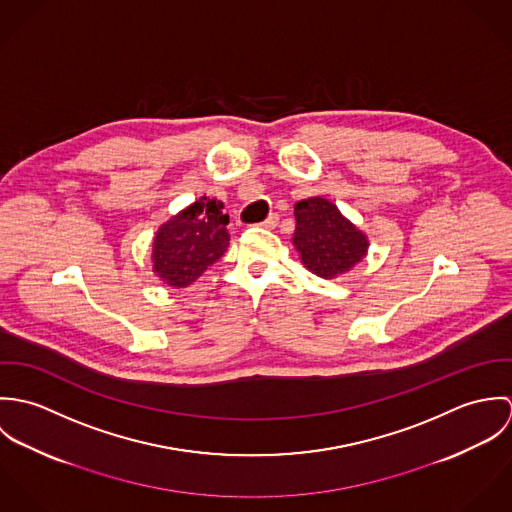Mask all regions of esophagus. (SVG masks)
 <instances>
[{"label":"esophagus","instance_id":"34e87169","mask_svg":"<svg viewBox=\"0 0 512 512\" xmlns=\"http://www.w3.org/2000/svg\"><path fill=\"white\" fill-rule=\"evenodd\" d=\"M278 220H280L278 215H270L264 222H260V226H262V228H276V226H278Z\"/></svg>","mask_w":512,"mask_h":512}]
</instances>
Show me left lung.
I'll list each match as a JSON object with an SVG mask.
<instances>
[{
    "instance_id": "8db88e82",
    "label": "left lung",
    "mask_w": 512,
    "mask_h": 512,
    "mask_svg": "<svg viewBox=\"0 0 512 512\" xmlns=\"http://www.w3.org/2000/svg\"><path fill=\"white\" fill-rule=\"evenodd\" d=\"M292 244L301 264L323 280L351 272L368 252V236L335 203L309 197L293 207Z\"/></svg>"
}]
</instances>
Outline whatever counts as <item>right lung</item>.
<instances>
[{
  "label": "right lung",
  "mask_w": 512,
  "mask_h": 512,
  "mask_svg": "<svg viewBox=\"0 0 512 512\" xmlns=\"http://www.w3.org/2000/svg\"><path fill=\"white\" fill-rule=\"evenodd\" d=\"M207 195L161 224L151 242L153 274L171 288H187L228 248V215Z\"/></svg>",
  "instance_id": "right-lung-1"
}]
</instances>
